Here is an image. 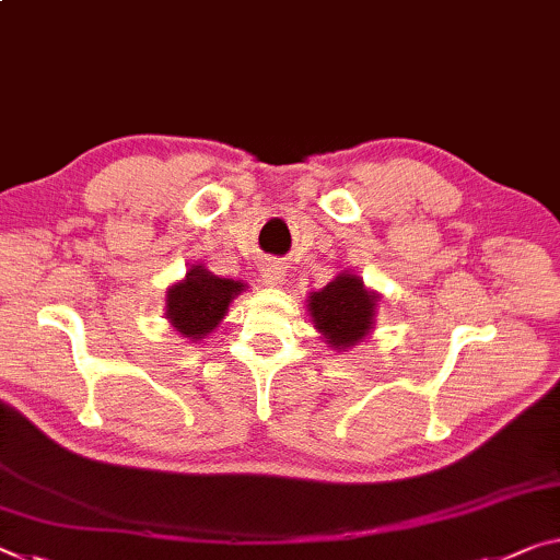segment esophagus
<instances>
[{
    "label": "esophagus",
    "mask_w": 560,
    "mask_h": 560,
    "mask_svg": "<svg viewBox=\"0 0 560 560\" xmlns=\"http://www.w3.org/2000/svg\"><path fill=\"white\" fill-rule=\"evenodd\" d=\"M282 280H285V270H282V265L275 262V260L265 262V268H262V282H265V285L278 288V285H282Z\"/></svg>",
    "instance_id": "obj_1"
}]
</instances>
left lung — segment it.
Segmentation results:
<instances>
[{"instance_id": "left-lung-1", "label": "left lung", "mask_w": 560, "mask_h": 560, "mask_svg": "<svg viewBox=\"0 0 560 560\" xmlns=\"http://www.w3.org/2000/svg\"><path fill=\"white\" fill-rule=\"evenodd\" d=\"M377 295L365 290L358 275L342 272L323 290L310 292L307 310L330 348L346 350L363 342L375 323Z\"/></svg>"}]
</instances>
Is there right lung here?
<instances>
[{"instance_id": "obj_1", "label": "right lung", "mask_w": 560, "mask_h": 560, "mask_svg": "<svg viewBox=\"0 0 560 560\" xmlns=\"http://www.w3.org/2000/svg\"><path fill=\"white\" fill-rule=\"evenodd\" d=\"M245 290V282L218 278L202 265H192L187 270L185 280L167 290V320L179 335L190 340H200L218 328L228 307L240 292Z\"/></svg>"}]
</instances>
